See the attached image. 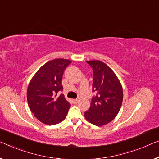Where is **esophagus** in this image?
Segmentation results:
<instances>
[{
  "label": "esophagus",
  "mask_w": 159,
  "mask_h": 159,
  "mask_svg": "<svg viewBox=\"0 0 159 159\" xmlns=\"http://www.w3.org/2000/svg\"><path fill=\"white\" fill-rule=\"evenodd\" d=\"M79 99H78V98L73 99V102L74 103H77L78 102H79Z\"/></svg>",
  "instance_id": "obj_1"
}]
</instances>
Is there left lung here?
Instances as JSON below:
<instances>
[{"instance_id": "1", "label": "left lung", "mask_w": 159, "mask_h": 159, "mask_svg": "<svg viewBox=\"0 0 159 159\" xmlns=\"http://www.w3.org/2000/svg\"><path fill=\"white\" fill-rule=\"evenodd\" d=\"M93 71V92L89 109L84 113L86 120L97 126L113 120L121 107L123 89L116 75L108 66L100 61H88Z\"/></svg>"}]
</instances>
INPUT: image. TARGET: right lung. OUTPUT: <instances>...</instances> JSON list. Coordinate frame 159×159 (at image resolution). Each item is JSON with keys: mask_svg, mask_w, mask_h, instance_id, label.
I'll list each match as a JSON object with an SVG mask.
<instances>
[{"mask_svg": "<svg viewBox=\"0 0 159 159\" xmlns=\"http://www.w3.org/2000/svg\"><path fill=\"white\" fill-rule=\"evenodd\" d=\"M71 63L68 59L56 58L48 61L30 80L27 90V100L34 115L45 124L54 125L63 121L70 104L62 91V77L66 67Z\"/></svg>", "mask_w": 159, "mask_h": 159, "instance_id": "right-lung-1", "label": "right lung"}]
</instances>
